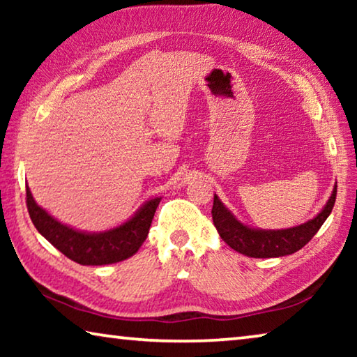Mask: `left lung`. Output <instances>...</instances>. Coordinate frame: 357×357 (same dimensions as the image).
<instances>
[{"instance_id":"8db88e82","label":"left lung","mask_w":357,"mask_h":357,"mask_svg":"<svg viewBox=\"0 0 357 357\" xmlns=\"http://www.w3.org/2000/svg\"><path fill=\"white\" fill-rule=\"evenodd\" d=\"M337 197V184L321 213L302 225L287 229H259L241 223L231 211L225 208L219 197L214 195L213 220L220 238L243 255L252 258H277L291 255L302 249L315 236L317 231L332 213Z\"/></svg>"}]
</instances>
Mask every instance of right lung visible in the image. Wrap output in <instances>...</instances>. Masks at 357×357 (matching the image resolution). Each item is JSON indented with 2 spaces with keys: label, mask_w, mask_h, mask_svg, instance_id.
Here are the masks:
<instances>
[{
  "label": "right lung",
  "mask_w": 357,
  "mask_h": 357,
  "mask_svg": "<svg viewBox=\"0 0 357 357\" xmlns=\"http://www.w3.org/2000/svg\"><path fill=\"white\" fill-rule=\"evenodd\" d=\"M159 203L160 198L155 197L123 225L100 233H86L64 225L42 209L26 185V206L34 227L59 252L83 266L112 264L135 255L148 236Z\"/></svg>",
  "instance_id": "add662e5"
}]
</instances>
